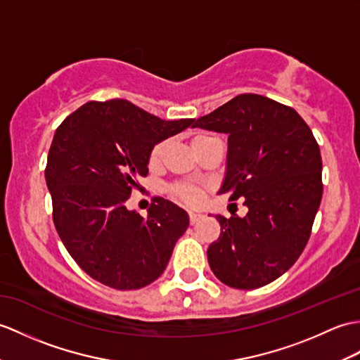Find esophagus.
I'll return each instance as SVG.
<instances>
[{
    "label": "esophagus",
    "instance_id": "1",
    "mask_svg": "<svg viewBox=\"0 0 360 360\" xmlns=\"http://www.w3.org/2000/svg\"><path fill=\"white\" fill-rule=\"evenodd\" d=\"M188 218H190V224H196L200 218H202V214L198 212H188Z\"/></svg>",
    "mask_w": 360,
    "mask_h": 360
}]
</instances>
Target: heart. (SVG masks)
I'll return each mask as SVG.
<instances>
[{
  "mask_svg": "<svg viewBox=\"0 0 360 360\" xmlns=\"http://www.w3.org/2000/svg\"><path fill=\"white\" fill-rule=\"evenodd\" d=\"M213 139L212 136H207V135H198L191 141V146L196 147L204 144V142ZM167 147H169V141H162L160 144H156L152 150V153H150V165H158L161 162V160L164 158V153ZM173 195L179 198L181 200L187 204H198L200 199H202V191L196 187H191V186H176L173 188Z\"/></svg>",
  "mask_w": 360,
  "mask_h": 360,
  "instance_id": "heart-1",
  "label": "heart"
}]
</instances>
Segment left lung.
<instances>
[{
    "mask_svg": "<svg viewBox=\"0 0 360 360\" xmlns=\"http://www.w3.org/2000/svg\"><path fill=\"white\" fill-rule=\"evenodd\" d=\"M193 127L229 135L219 193L244 198L248 213L216 214L221 235L207 250L225 285L255 290L293 265L311 235L322 199V158L295 108L244 94L199 118Z\"/></svg>",
    "mask_w": 360,
    "mask_h": 360,
    "instance_id": "obj_1",
    "label": "left lung"
}]
</instances>
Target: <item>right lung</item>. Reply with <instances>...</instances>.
<instances>
[{
	"label": "right lung",
	"instance_id": "add662e5",
	"mask_svg": "<svg viewBox=\"0 0 360 360\" xmlns=\"http://www.w3.org/2000/svg\"><path fill=\"white\" fill-rule=\"evenodd\" d=\"M193 122L164 121L116 98L81 105L56 129L46 167L53 222L90 278L138 290L164 273L188 227L187 212L158 198L144 219L125 202L147 176L153 147Z\"/></svg>",
	"mask_w": 360,
	"mask_h": 360
}]
</instances>
